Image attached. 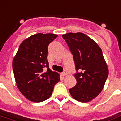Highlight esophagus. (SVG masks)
Instances as JSON below:
<instances>
[{
  "mask_svg": "<svg viewBox=\"0 0 121 121\" xmlns=\"http://www.w3.org/2000/svg\"><path fill=\"white\" fill-rule=\"evenodd\" d=\"M67 74H68V73H67V71H64L62 73V76H66V75H67Z\"/></svg>",
  "mask_w": 121,
  "mask_h": 121,
  "instance_id": "esophagus-1",
  "label": "esophagus"
}]
</instances>
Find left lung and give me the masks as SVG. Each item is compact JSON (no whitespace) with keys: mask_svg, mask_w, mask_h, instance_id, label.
I'll return each mask as SVG.
<instances>
[{"mask_svg":"<svg viewBox=\"0 0 121 121\" xmlns=\"http://www.w3.org/2000/svg\"><path fill=\"white\" fill-rule=\"evenodd\" d=\"M62 37L73 54L77 71L74 75L76 85L69 89V93L77 101L90 102L103 90L108 76V68L101 48L82 33H68Z\"/></svg>","mask_w":121,"mask_h":121,"instance_id":"1","label":"left lung"}]
</instances>
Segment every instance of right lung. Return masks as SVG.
Listing matches in <instances>:
<instances>
[{
  "label": "right lung",
  "instance_id": "1",
  "mask_svg": "<svg viewBox=\"0 0 121 121\" xmlns=\"http://www.w3.org/2000/svg\"><path fill=\"white\" fill-rule=\"evenodd\" d=\"M58 35L37 33L24 40L13 60V70L17 88L27 99L35 103L46 100L60 79L48 62V46ZM46 67L45 72L43 68Z\"/></svg>",
  "mask_w": 121,
  "mask_h": 121
}]
</instances>
